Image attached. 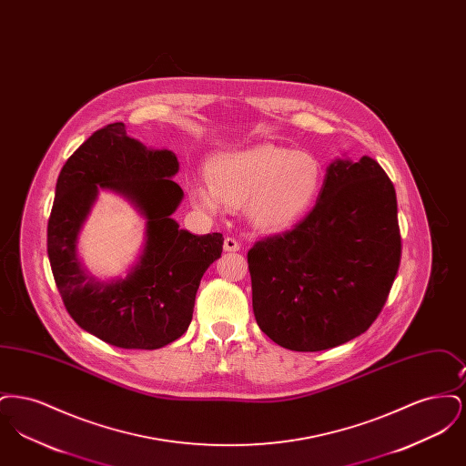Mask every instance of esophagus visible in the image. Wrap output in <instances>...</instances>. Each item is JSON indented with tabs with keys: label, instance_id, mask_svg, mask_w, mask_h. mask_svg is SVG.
Here are the masks:
<instances>
[{
	"label": "esophagus",
	"instance_id": "34e87169",
	"mask_svg": "<svg viewBox=\"0 0 466 466\" xmlns=\"http://www.w3.org/2000/svg\"><path fill=\"white\" fill-rule=\"evenodd\" d=\"M239 248H241V244L238 239H234V238H225V241H223V249L225 251H239Z\"/></svg>",
	"mask_w": 466,
	"mask_h": 466
}]
</instances>
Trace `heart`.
Returning a JSON list of instances; mask_svg holds the SVG:
<instances>
[{"mask_svg": "<svg viewBox=\"0 0 466 466\" xmlns=\"http://www.w3.org/2000/svg\"><path fill=\"white\" fill-rule=\"evenodd\" d=\"M208 183H190V204L208 215L223 204L243 206L249 220L264 230H279L300 220L319 194L323 169L309 152L262 143L225 150L206 164Z\"/></svg>", "mask_w": 466, "mask_h": 466, "instance_id": "1", "label": "heart"}]
</instances>
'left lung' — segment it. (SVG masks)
I'll return each instance as SVG.
<instances>
[{"label": "left lung", "mask_w": 466, "mask_h": 466, "mask_svg": "<svg viewBox=\"0 0 466 466\" xmlns=\"http://www.w3.org/2000/svg\"><path fill=\"white\" fill-rule=\"evenodd\" d=\"M397 194L372 157L335 158L309 215L248 251L253 314L291 351H323L365 332L400 266Z\"/></svg>", "instance_id": "left-lung-1"}]
</instances>
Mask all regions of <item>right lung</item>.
I'll return each mask as SVG.
<instances>
[{
  "mask_svg": "<svg viewBox=\"0 0 466 466\" xmlns=\"http://www.w3.org/2000/svg\"><path fill=\"white\" fill-rule=\"evenodd\" d=\"M175 152L147 148L110 124L61 169L46 241L56 285L86 332L124 350H158L187 332L200 278L222 257V234L194 236L171 217L183 200ZM99 191L127 199L146 220L144 244L126 277L96 279L79 257V234Z\"/></svg>",
  "mask_w": 466,
  "mask_h": 466,
  "instance_id": "1",
  "label": "right lung"
}]
</instances>
